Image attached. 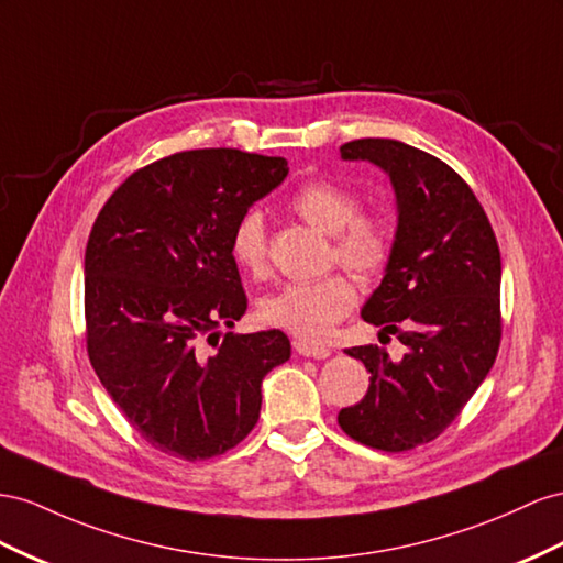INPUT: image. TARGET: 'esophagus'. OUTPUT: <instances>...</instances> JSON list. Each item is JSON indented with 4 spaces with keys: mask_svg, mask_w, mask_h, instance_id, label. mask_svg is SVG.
<instances>
[{
    "mask_svg": "<svg viewBox=\"0 0 563 563\" xmlns=\"http://www.w3.org/2000/svg\"><path fill=\"white\" fill-rule=\"evenodd\" d=\"M296 353L302 357H314V360H327L331 355V351L327 345H314L308 341H294Z\"/></svg>",
    "mask_w": 563,
    "mask_h": 563,
    "instance_id": "obj_1",
    "label": "esophagus"
}]
</instances>
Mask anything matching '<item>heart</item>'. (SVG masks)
<instances>
[{"mask_svg": "<svg viewBox=\"0 0 563 563\" xmlns=\"http://www.w3.org/2000/svg\"><path fill=\"white\" fill-rule=\"evenodd\" d=\"M291 208L319 232L333 236L331 257L357 279H376L388 267L395 236L386 218L360 212V196L336 181L317 179L300 187ZM230 251L236 265L253 277L267 272V230L257 210H246L234 224ZM355 286L345 275H329L317 282L284 284L261 298V317L294 336L319 341L333 324L353 310Z\"/></svg>", "mask_w": 563, "mask_h": 563, "instance_id": "b5f03b06", "label": "heart"}]
</instances>
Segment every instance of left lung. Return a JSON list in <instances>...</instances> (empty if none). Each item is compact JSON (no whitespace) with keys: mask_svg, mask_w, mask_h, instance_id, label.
Wrapping results in <instances>:
<instances>
[{"mask_svg":"<svg viewBox=\"0 0 563 563\" xmlns=\"http://www.w3.org/2000/svg\"><path fill=\"white\" fill-rule=\"evenodd\" d=\"M341 158L378 165L395 189L393 255L362 319L407 353L393 362L378 345L347 347L372 376L339 427L362 445L405 452L443 433L488 376L503 339V263L483 206L440 158L372 136L343 144Z\"/></svg>","mask_w":563,"mask_h":563,"instance_id":"left-lung-1","label":"left lung"}]
</instances>
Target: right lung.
I'll list each match as a JSON object with an SVG mask.
<instances>
[{
    "label": "right lung",
    "mask_w": 563,
    "mask_h": 563,
    "mask_svg": "<svg viewBox=\"0 0 563 563\" xmlns=\"http://www.w3.org/2000/svg\"><path fill=\"white\" fill-rule=\"evenodd\" d=\"M286 175L277 156L179 151L132 173L89 232V362L132 429L173 457L199 462L239 445L261 417L265 374L291 357L279 329L222 341L218 331L249 306L234 224Z\"/></svg>",
    "instance_id": "1"
}]
</instances>
